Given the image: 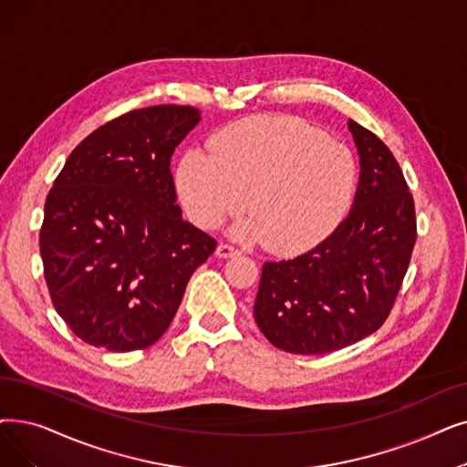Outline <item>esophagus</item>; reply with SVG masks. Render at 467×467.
<instances>
[{"label": "esophagus", "mask_w": 467, "mask_h": 467, "mask_svg": "<svg viewBox=\"0 0 467 467\" xmlns=\"http://www.w3.org/2000/svg\"><path fill=\"white\" fill-rule=\"evenodd\" d=\"M240 252L234 248V246H229V244H219L217 246V250H215V255L217 257H234V255H238Z\"/></svg>", "instance_id": "1"}]
</instances>
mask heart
<instances>
[{
  "mask_svg": "<svg viewBox=\"0 0 467 467\" xmlns=\"http://www.w3.org/2000/svg\"><path fill=\"white\" fill-rule=\"evenodd\" d=\"M175 189L194 225L217 229L246 208L252 217L233 234L294 255L317 246L346 217L357 161L306 121L259 116L213 135L210 154L189 150L177 164Z\"/></svg>",
  "mask_w": 467,
  "mask_h": 467,
  "instance_id": "obj_1",
  "label": "heart"
}]
</instances>
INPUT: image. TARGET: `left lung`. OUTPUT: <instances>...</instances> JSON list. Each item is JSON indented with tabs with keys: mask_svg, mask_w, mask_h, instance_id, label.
<instances>
[{
	"mask_svg": "<svg viewBox=\"0 0 467 467\" xmlns=\"http://www.w3.org/2000/svg\"><path fill=\"white\" fill-rule=\"evenodd\" d=\"M360 177L353 208L318 246L261 271L254 317L275 348L324 355L376 332L399 294L416 244L414 200L391 150L348 124Z\"/></svg>",
	"mask_w": 467,
	"mask_h": 467,
	"instance_id": "1",
	"label": "left lung"
}]
</instances>
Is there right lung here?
I'll return each mask as SVG.
<instances>
[{"label":"right lung","mask_w":467,"mask_h":467,"mask_svg":"<svg viewBox=\"0 0 467 467\" xmlns=\"http://www.w3.org/2000/svg\"><path fill=\"white\" fill-rule=\"evenodd\" d=\"M198 121L192 107L131 110L88 135L55 179L39 254L57 313L89 346H152L215 250L181 215L170 170Z\"/></svg>","instance_id":"right-lung-1"}]
</instances>
